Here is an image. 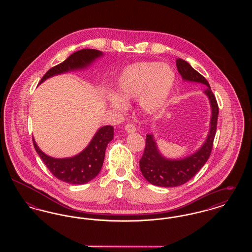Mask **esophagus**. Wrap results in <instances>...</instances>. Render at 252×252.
Here are the masks:
<instances>
[{"mask_svg": "<svg viewBox=\"0 0 252 252\" xmlns=\"http://www.w3.org/2000/svg\"><path fill=\"white\" fill-rule=\"evenodd\" d=\"M125 128H126V131L127 132V133H134V132L136 131V127H135V126L133 124H126Z\"/></svg>", "mask_w": 252, "mask_h": 252, "instance_id": "obj_1", "label": "esophagus"}]
</instances>
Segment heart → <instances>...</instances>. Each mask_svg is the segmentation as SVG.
<instances>
[{
  "label": "heart",
  "instance_id": "1",
  "mask_svg": "<svg viewBox=\"0 0 252 252\" xmlns=\"http://www.w3.org/2000/svg\"><path fill=\"white\" fill-rule=\"evenodd\" d=\"M176 83L174 70L158 61L137 62L126 67L116 82L117 96L108 97L109 105L124 111L128 100L139 98L144 112L156 114L167 103Z\"/></svg>",
  "mask_w": 252,
  "mask_h": 252
}]
</instances>
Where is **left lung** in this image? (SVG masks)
<instances>
[{"instance_id": "8db88e82", "label": "left lung", "mask_w": 252, "mask_h": 252, "mask_svg": "<svg viewBox=\"0 0 252 252\" xmlns=\"http://www.w3.org/2000/svg\"><path fill=\"white\" fill-rule=\"evenodd\" d=\"M176 63L183 80L207 86L208 89L204 94L209 98L212 116L210 130L204 144L196 152L183 158L170 159L162 156L158 149L154 136L152 134L146 135L144 154L140 159V169L145 180L153 185L160 187H177L182 185L191 180L203 167L213 149L219 111L216 96L214 95L206 78L196 72L187 61L178 59Z\"/></svg>"}]
</instances>
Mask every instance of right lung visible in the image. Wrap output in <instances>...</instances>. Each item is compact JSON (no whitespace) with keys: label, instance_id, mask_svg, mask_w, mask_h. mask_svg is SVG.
<instances>
[{"label":"right lung","instance_id":"add662e5","mask_svg":"<svg viewBox=\"0 0 252 252\" xmlns=\"http://www.w3.org/2000/svg\"><path fill=\"white\" fill-rule=\"evenodd\" d=\"M102 56L101 51L94 49L79 50L62 63L51 68L43 75L39 84L54 75L87 68ZM112 139L113 126H102L81 153L65 158H56L46 155L38 148L34 139L33 144L38 156L57 179L71 184H84L94 180L101 171L107 145Z\"/></svg>","mask_w":252,"mask_h":252}]
</instances>
